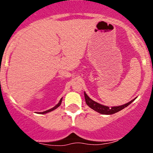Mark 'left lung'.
<instances>
[{"instance_id":"8db88e82","label":"left lung","mask_w":153,"mask_h":153,"mask_svg":"<svg viewBox=\"0 0 153 153\" xmlns=\"http://www.w3.org/2000/svg\"><path fill=\"white\" fill-rule=\"evenodd\" d=\"M84 96H85V103L90 108L94 109L96 111L99 112V113L101 114H113L117 113V112L119 111L122 110L123 108H124L125 107L129 106L130 103H131L133 101H134V99L131 100V101H129V103H126V104L122 105V106H112V107H108L104 105L100 104V103L96 102V101H93L92 99H90L88 96H87V94L84 92Z\"/></svg>"}]
</instances>
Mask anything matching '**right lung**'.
Returning <instances> with one entry per match:
<instances>
[{
	"label": "right lung",
	"instance_id": "obj_1",
	"mask_svg": "<svg viewBox=\"0 0 153 153\" xmlns=\"http://www.w3.org/2000/svg\"><path fill=\"white\" fill-rule=\"evenodd\" d=\"M62 99H61L60 100H59V103H57V105H56L55 106H54L53 108H50V109H49V110H47V111H43V112H40L39 114H46V113H48V112H50V111H53V110H54V109H56V108H57V107H59V106H60V104H61V103H62Z\"/></svg>",
	"mask_w": 153,
	"mask_h": 153
}]
</instances>
